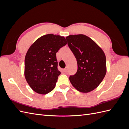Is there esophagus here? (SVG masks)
Masks as SVG:
<instances>
[{
  "label": "esophagus",
  "instance_id": "1",
  "mask_svg": "<svg viewBox=\"0 0 129 129\" xmlns=\"http://www.w3.org/2000/svg\"><path fill=\"white\" fill-rule=\"evenodd\" d=\"M63 71H64V72H67V71H68V68H67V67H66V68L63 69Z\"/></svg>",
  "mask_w": 129,
  "mask_h": 129
}]
</instances>
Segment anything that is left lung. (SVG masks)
I'll return each mask as SVG.
<instances>
[{
  "mask_svg": "<svg viewBox=\"0 0 129 129\" xmlns=\"http://www.w3.org/2000/svg\"><path fill=\"white\" fill-rule=\"evenodd\" d=\"M66 39L77 63V72L70 76V82L78 91H91L99 86L106 74L105 54L91 39L85 35H70Z\"/></svg>",
  "mask_w": 129,
  "mask_h": 129,
  "instance_id": "obj_1",
  "label": "left lung"
}]
</instances>
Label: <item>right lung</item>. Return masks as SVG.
Returning a JSON list of instances; mask_svg holds the SVG:
<instances>
[{
    "label": "right lung",
    "mask_w": 129,
    "mask_h": 129,
    "mask_svg": "<svg viewBox=\"0 0 129 129\" xmlns=\"http://www.w3.org/2000/svg\"><path fill=\"white\" fill-rule=\"evenodd\" d=\"M66 44L64 37L49 34L39 38L28 49L25 59V76L35 92L44 95L55 87L61 74L56 53Z\"/></svg>",
    "instance_id": "right-lung-1"
}]
</instances>
